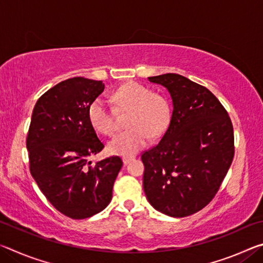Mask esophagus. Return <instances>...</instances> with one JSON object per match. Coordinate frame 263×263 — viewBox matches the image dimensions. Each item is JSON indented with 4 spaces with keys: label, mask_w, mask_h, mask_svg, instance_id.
Instances as JSON below:
<instances>
[{
    "label": "esophagus",
    "mask_w": 263,
    "mask_h": 263,
    "mask_svg": "<svg viewBox=\"0 0 263 263\" xmlns=\"http://www.w3.org/2000/svg\"><path fill=\"white\" fill-rule=\"evenodd\" d=\"M132 160H135V157H124L123 162H124V164H127V163H130Z\"/></svg>",
    "instance_id": "esophagus-1"
}]
</instances>
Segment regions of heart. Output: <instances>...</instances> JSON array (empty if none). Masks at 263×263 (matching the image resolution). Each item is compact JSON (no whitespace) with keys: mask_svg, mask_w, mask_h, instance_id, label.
<instances>
[{"mask_svg":"<svg viewBox=\"0 0 263 263\" xmlns=\"http://www.w3.org/2000/svg\"><path fill=\"white\" fill-rule=\"evenodd\" d=\"M118 108L131 110L127 119V131L119 133L109 141L111 154L128 157L144 148L149 138H159L166 132L171 121V109L162 96L153 94L151 89L136 82H128L115 92ZM89 122L97 132L105 136L116 131L114 115L101 97L88 108Z\"/></svg>","mask_w":263,"mask_h":263,"instance_id":"obj_1","label":"heart"}]
</instances>
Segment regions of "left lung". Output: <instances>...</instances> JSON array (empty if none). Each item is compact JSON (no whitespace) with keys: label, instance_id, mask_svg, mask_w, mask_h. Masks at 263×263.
Returning <instances> with one entry per match:
<instances>
[{"label":"left lung","instance_id":"left-lung-1","mask_svg":"<svg viewBox=\"0 0 263 263\" xmlns=\"http://www.w3.org/2000/svg\"><path fill=\"white\" fill-rule=\"evenodd\" d=\"M148 80L167 89L173 112L159 144L141 155L145 195L164 215L190 216L212 201L228 174L234 157L232 122L201 84L174 73Z\"/></svg>","mask_w":263,"mask_h":263}]
</instances>
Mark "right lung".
Here are the masks:
<instances>
[{"mask_svg": "<svg viewBox=\"0 0 263 263\" xmlns=\"http://www.w3.org/2000/svg\"><path fill=\"white\" fill-rule=\"evenodd\" d=\"M104 83L84 78L65 80L39 97L31 117L26 148L30 172L53 206L72 219H84L108 206L119 157L92 164L103 149L89 122L88 108Z\"/></svg>", "mask_w": 263, "mask_h": 263, "instance_id": "1", "label": "right lung"}]
</instances>
